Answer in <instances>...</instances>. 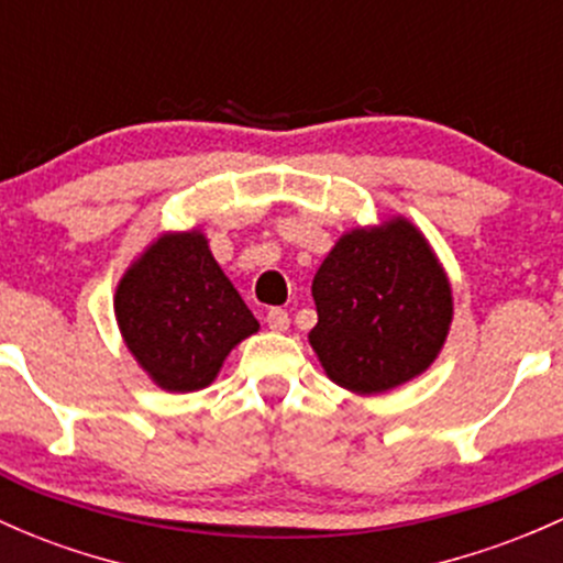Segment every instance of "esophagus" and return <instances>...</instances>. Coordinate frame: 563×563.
Masks as SVG:
<instances>
[{
  "label": "esophagus",
  "instance_id": "1",
  "mask_svg": "<svg viewBox=\"0 0 563 563\" xmlns=\"http://www.w3.org/2000/svg\"><path fill=\"white\" fill-rule=\"evenodd\" d=\"M264 320H267V325L272 331H288V325H291V320H288V312L280 310V307H272Z\"/></svg>",
  "mask_w": 563,
  "mask_h": 563
}]
</instances>
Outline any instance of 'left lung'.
Masks as SVG:
<instances>
[{"instance_id":"left-lung-1","label":"left lung","mask_w":563,"mask_h":563,"mask_svg":"<svg viewBox=\"0 0 563 563\" xmlns=\"http://www.w3.org/2000/svg\"><path fill=\"white\" fill-rule=\"evenodd\" d=\"M310 344L331 382L387 393L435 361L452 325V286L424 234L404 216L339 238L314 272Z\"/></svg>"}]
</instances>
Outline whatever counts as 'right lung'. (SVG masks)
I'll list each match as a JSON object with an SVG mask.
<instances>
[{"mask_svg": "<svg viewBox=\"0 0 563 563\" xmlns=\"http://www.w3.org/2000/svg\"><path fill=\"white\" fill-rule=\"evenodd\" d=\"M128 350L157 387H208L258 320L216 264L206 234L165 232L128 267L114 294Z\"/></svg>", "mask_w": 563, "mask_h": 563, "instance_id": "obj_1", "label": "right lung"}]
</instances>
